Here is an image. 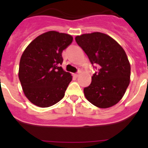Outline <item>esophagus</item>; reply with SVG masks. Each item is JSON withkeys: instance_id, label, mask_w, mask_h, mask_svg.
I'll return each mask as SVG.
<instances>
[{"instance_id": "34e87169", "label": "esophagus", "mask_w": 148, "mask_h": 148, "mask_svg": "<svg viewBox=\"0 0 148 148\" xmlns=\"http://www.w3.org/2000/svg\"><path fill=\"white\" fill-rule=\"evenodd\" d=\"M81 73H82V71H81V70H79V71L78 72V73H75V74H74V75H75V77H78V75H80Z\"/></svg>"}]
</instances>
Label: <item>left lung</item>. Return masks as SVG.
Segmentation results:
<instances>
[{
    "label": "left lung",
    "mask_w": 148,
    "mask_h": 148,
    "mask_svg": "<svg viewBox=\"0 0 148 148\" xmlns=\"http://www.w3.org/2000/svg\"><path fill=\"white\" fill-rule=\"evenodd\" d=\"M92 64L99 65L84 89L86 99L99 108L113 107L122 99L130 82V64L121 46L107 34L95 32L75 37Z\"/></svg>",
    "instance_id": "left-lung-1"
}]
</instances>
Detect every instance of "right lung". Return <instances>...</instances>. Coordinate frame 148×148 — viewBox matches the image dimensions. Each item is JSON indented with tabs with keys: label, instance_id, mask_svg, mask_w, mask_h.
<instances>
[{
	"label": "right lung",
	"instance_id": "add662e5",
	"mask_svg": "<svg viewBox=\"0 0 148 148\" xmlns=\"http://www.w3.org/2000/svg\"><path fill=\"white\" fill-rule=\"evenodd\" d=\"M73 39L69 34L49 31L35 38L23 51L18 77L23 93L35 105L48 108L64 96L73 77L61 66L62 52Z\"/></svg>",
	"mask_w": 148,
	"mask_h": 148
}]
</instances>
